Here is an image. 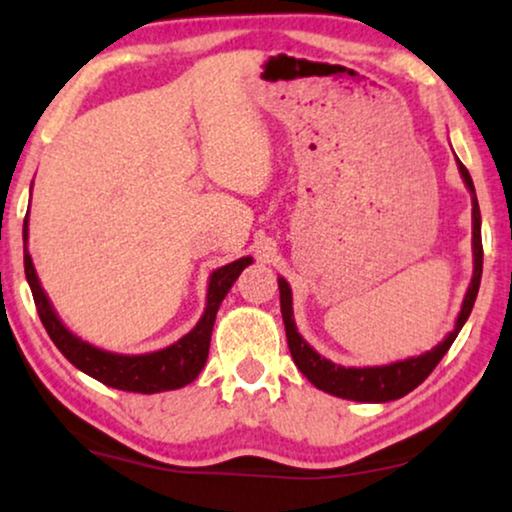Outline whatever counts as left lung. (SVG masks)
Listing matches in <instances>:
<instances>
[{
  "label": "left lung",
  "instance_id": "8db88e82",
  "mask_svg": "<svg viewBox=\"0 0 512 512\" xmlns=\"http://www.w3.org/2000/svg\"><path fill=\"white\" fill-rule=\"evenodd\" d=\"M458 161V170L462 175V182L472 193V253H474V273L472 282H469L465 300H462L460 314L456 319V328L444 337V342L437 344L431 351L417 355V358H405L399 362L385 364V367H342L326 358H321L314 348L300 337L294 321V307H291V287L285 278H278L280 287V310L282 321H285L287 330V344L294 358L296 367L303 371V376L310 380L314 387L323 389L332 396L348 401H360V403H387L396 401L401 396L410 394L412 389L419 387L424 380L431 376V371L437 367L451 344L456 342L458 332L465 326V321L472 314L474 300L481 287V273H483V243H481V209H478L474 182L469 170Z\"/></svg>",
  "mask_w": 512,
  "mask_h": 512
}]
</instances>
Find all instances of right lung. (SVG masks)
<instances>
[{
    "label": "right lung",
    "mask_w": 512,
    "mask_h": 512,
    "mask_svg": "<svg viewBox=\"0 0 512 512\" xmlns=\"http://www.w3.org/2000/svg\"><path fill=\"white\" fill-rule=\"evenodd\" d=\"M34 186V182H31ZM24 241V275L34 294V303L40 321L50 335L56 348L75 364L86 376L100 380L107 387L123 389V392H139V394H157L168 392V389H180L193 383L202 371L209 355V342H212V330L216 321V312L221 307L227 291L232 289L234 282L246 266L253 264V257H241L237 262L225 264L209 275L207 287V305L202 312L200 321L191 332H186L182 339L170 344L161 351L141 353V355H123L111 353L104 348L84 342L75 332L66 328V323L59 319L54 305L47 298L43 285H40L36 266L31 262L27 241H29V214L24 218L22 227Z\"/></svg>",
    "instance_id": "obj_1"
}]
</instances>
